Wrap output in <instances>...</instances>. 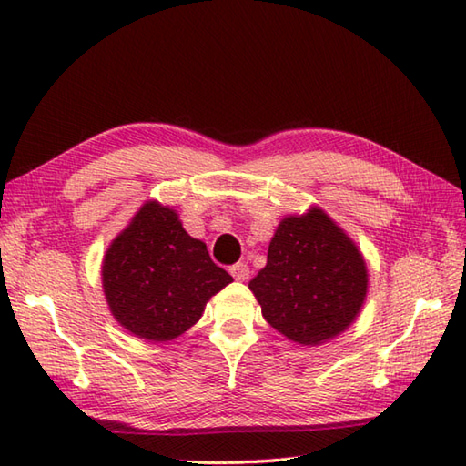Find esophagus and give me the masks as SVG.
<instances>
[{
  "label": "esophagus",
  "instance_id": "obj_1",
  "mask_svg": "<svg viewBox=\"0 0 466 466\" xmlns=\"http://www.w3.org/2000/svg\"><path fill=\"white\" fill-rule=\"evenodd\" d=\"M230 274L234 276L236 280H240V282H244V280H248L250 279V268H248V264H244V262H238V264H234V266H230Z\"/></svg>",
  "mask_w": 466,
  "mask_h": 466
}]
</instances>
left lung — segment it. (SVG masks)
Returning a JSON list of instances; mask_svg holds the SVG:
<instances>
[{
  "label": "left lung",
  "instance_id": "1",
  "mask_svg": "<svg viewBox=\"0 0 466 466\" xmlns=\"http://www.w3.org/2000/svg\"><path fill=\"white\" fill-rule=\"evenodd\" d=\"M248 289L272 329L292 342L316 346L354 322L369 290V272L342 228L312 206L279 224L268 260Z\"/></svg>",
  "mask_w": 466,
  "mask_h": 466
}]
</instances>
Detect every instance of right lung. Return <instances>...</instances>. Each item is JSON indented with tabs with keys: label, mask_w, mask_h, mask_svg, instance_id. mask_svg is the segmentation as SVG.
Returning <instances> with one entry per match:
<instances>
[{
	"label": "right lung",
	"mask_w": 466,
	"mask_h": 466,
	"mask_svg": "<svg viewBox=\"0 0 466 466\" xmlns=\"http://www.w3.org/2000/svg\"><path fill=\"white\" fill-rule=\"evenodd\" d=\"M232 276L216 266L172 208L146 202L110 244L102 284L114 319L150 342L184 334Z\"/></svg>",
	"instance_id": "add662e5"
}]
</instances>
